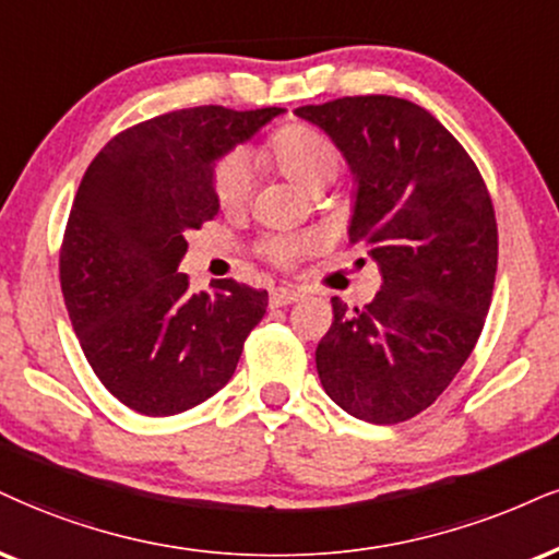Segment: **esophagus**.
Here are the masks:
<instances>
[{"mask_svg":"<svg viewBox=\"0 0 559 559\" xmlns=\"http://www.w3.org/2000/svg\"><path fill=\"white\" fill-rule=\"evenodd\" d=\"M300 298H302L300 290H293V287H277V290H272V295H269V302H272L274 308H282V306H290V302Z\"/></svg>","mask_w":559,"mask_h":559,"instance_id":"1","label":"esophagus"}]
</instances>
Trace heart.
Returning <instances> with one entry per match:
<instances>
[{
    "label": "heart",
    "mask_w": 559,
    "mask_h": 559,
    "mask_svg": "<svg viewBox=\"0 0 559 559\" xmlns=\"http://www.w3.org/2000/svg\"><path fill=\"white\" fill-rule=\"evenodd\" d=\"M266 155L280 165L282 174L306 186L308 191H321L334 181L342 168V155L336 144L319 129L308 123L282 127L266 144ZM215 199L225 210L240 206L251 194V163L240 150L223 155L212 170ZM313 248L308 236H272L261 243V253L277 266H290L295 259L306 257Z\"/></svg>",
    "instance_id": "heart-1"
}]
</instances>
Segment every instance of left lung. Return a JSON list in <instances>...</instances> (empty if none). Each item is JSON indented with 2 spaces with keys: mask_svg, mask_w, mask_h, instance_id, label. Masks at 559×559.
Returning <instances> with one entry per match:
<instances>
[{
  "mask_svg": "<svg viewBox=\"0 0 559 559\" xmlns=\"http://www.w3.org/2000/svg\"><path fill=\"white\" fill-rule=\"evenodd\" d=\"M295 114L349 163V240L368 246L383 280L365 308L332 298L316 370L353 417L404 423L443 394L485 326L498 272L490 191L456 136L412 100L355 95Z\"/></svg>",
  "mask_w": 559,
  "mask_h": 559,
  "instance_id": "8db88e82",
  "label": "left lung"
}]
</instances>
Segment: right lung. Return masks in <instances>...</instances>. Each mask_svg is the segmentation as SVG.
Here are the masks:
<instances>
[{
  "label": "right lung",
  "instance_id": "add662e5",
  "mask_svg": "<svg viewBox=\"0 0 559 559\" xmlns=\"http://www.w3.org/2000/svg\"><path fill=\"white\" fill-rule=\"evenodd\" d=\"M285 108H181L116 134L95 155L69 212L61 293L93 373L129 409L170 417L236 373L266 290L178 272L186 233L217 215L212 170Z\"/></svg>",
  "mask_w": 559,
  "mask_h": 559
}]
</instances>
